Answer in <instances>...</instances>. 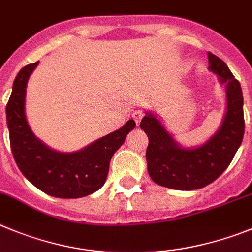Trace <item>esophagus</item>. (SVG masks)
Masks as SVG:
<instances>
[{"mask_svg":"<svg viewBox=\"0 0 252 252\" xmlns=\"http://www.w3.org/2000/svg\"><path fill=\"white\" fill-rule=\"evenodd\" d=\"M132 117H133V120H135L136 124L138 125L140 124V121H141L142 117H144V114H142L141 111H135V112L132 114Z\"/></svg>","mask_w":252,"mask_h":252,"instance_id":"obj_1","label":"esophagus"}]
</instances>
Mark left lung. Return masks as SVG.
I'll list each match as a JSON object with an SVG mask.
<instances>
[{"label":"left lung","mask_w":252,"mask_h":252,"mask_svg":"<svg viewBox=\"0 0 252 252\" xmlns=\"http://www.w3.org/2000/svg\"><path fill=\"white\" fill-rule=\"evenodd\" d=\"M207 57L209 70L225 86L226 110L220 127L206 142L200 146H182L152 111H145L140 124L149 137L147 171L160 186L174 190L205 188L227 168L242 142L245 121L240 82L222 60L210 52Z\"/></svg>","instance_id":"8db88e82"}]
</instances>
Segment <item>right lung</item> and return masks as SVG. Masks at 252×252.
Wrapping results in <instances>:
<instances>
[{
    "label": "right lung",
    "mask_w": 252,
    "mask_h": 252,
    "mask_svg": "<svg viewBox=\"0 0 252 252\" xmlns=\"http://www.w3.org/2000/svg\"><path fill=\"white\" fill-rule=\"evenodd\" d=\"M37 64L38 62H34L20 70L6 106L13 158L24 176L47 195L60 198L91 195L105 184L111 158L135 128V121L128 120L121 128L78 151L51 149L32 132L25 112L27 82Z\"/></svg>",
    "instance_id": "add662e5"
}]
</instances>
